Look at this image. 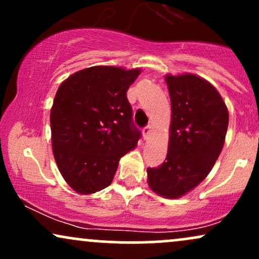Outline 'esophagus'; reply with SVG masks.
Wrapping results in <instances>:
<instances>
[{
	"mask_svg": "<svg viewBox=\"0 0 259 259\" xmlns=\"http://www.w3.org/2000/svg\"><path fill=\"white\" fill-rule=\"evenodd\" d=\"M150 133H151V126H150V125L145 126L144 129H142V134H144V138H145V139L148 138V135H150Z\"/></svg>",
	"mask_w": 259,
	"mask_h": 259,
	"instance_id": "34e87169",
	"label": "esophagus"
}]
</instances>
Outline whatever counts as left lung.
<instances>
[{"label":"left lung","instance_id":"left-lung-1","mask_svg":"<svg viewBox=\"0 0 259 259\" xmlns=\"http://www.w3.org/2000/svg\"><path fill=\"white\" fill-rule=\"evenodd\" d=\"M171 103L170 136L164 162L147 168L156 194L179 198L212 170L224 146L229 113L217 89L194 74L165 76Z\"/></svg>","mask_w":259,"mask_h":259}]
</instances>
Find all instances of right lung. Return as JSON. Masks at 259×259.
I'll return each instance as SVG.
<instances>
[{
	"label": "right lung",
	"instance_id": "add662e5",
	"mask_svg": "<svg viewBox=\"0 0 259 259\" xmlns=\"http://www.w3.org/2000/svg\"><path fill=\"white\" fill-rule=\"evenodd\" d=\"M140 69L96 65L59 85L51 108L53 156L74 191L89 195L111 185L119 159L138 144L126 97Z\"/></svg>",
	"mask_w": 259,
	"mask_h": 259
}]
</instances>
